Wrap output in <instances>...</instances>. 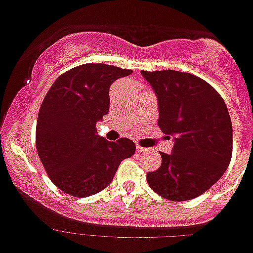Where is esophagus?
Returning <instances> with one entry per match:
<instances>
[{
	"mask_svg": "<svg viewBox=\"0 0 253 253\" xmlns=\"http://www.w3.org/2000/svg\"><path fill=\"white\" fill-rule=\"evenodd\" d=\"M147 149L144 148V147H140V146H137V152L138 153H144V152H146Z\"/></svg>",
	"mask_w": 253,
	"mask_h": 253,
	"instance_id": "esophagus-1",
	"label": "esophagus"
}]
</instances>
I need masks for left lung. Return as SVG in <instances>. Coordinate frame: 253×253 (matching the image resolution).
Segmentation results:
<instances>
[{"instance_id":"left-lung-1","label":"left lung","mask_w":253,"mask_h":253,"mask_svg":"<svg viewBox=\"0 0 253 253\" xmlns=\"http://www.w3.org/2000/svg\"><path fill=\"white\" fill-rule=\"evenodd\" d=\"M158 100V126L175 137L160 169L147 173L154 193L172 202L204 194L229 166L233 148L231 116L222 96L202 78L178 71H142Z\"/></svg>"}]
</instances>
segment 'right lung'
Here are the masks:
<instances>
[{
    "label": "right lung",
    "mask_w": 253,
    "mask_h": 253,
    "mask_svg": "<svg viewBox=\"0 0 253 253\" xmlns=\"http://www.w3.org/2000/svg\"><path fill=\"white\" fill-rule=\"evenodd\" d=\"M130 73L109 64H82L60 75L44 97L35 144L49 178L64 193L75 198L100 193L135 152L133 140L109 142L96 129L109 111L111 84Z\"/></svg>",
    "instance_id": "1"
}]
</instances>
